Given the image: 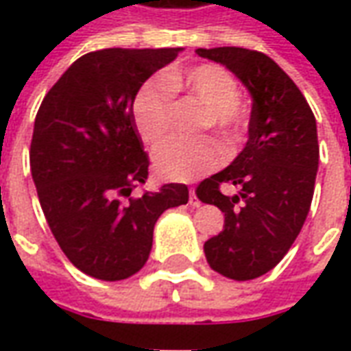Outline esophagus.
<instances>
[{
    "label": "esophagus",
    "instance_id": "obj_1",
    "mask_svg": "<svg viewBox=\"0 0 351 351\" xmlns=\"http://www.w3.org/2000/svg\"><path fill=\"white\" fill-rule=\"evenodd\" d=\"M190 205L191 206H199V205H201V201H199L197 195H195V190H193V188H190Z\"/></svg>",
    "mask_w": 351,
    "mask_h": 351
}]
</instances>
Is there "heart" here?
I'll use <instances>...</instances> for the list:
<instances>
[{
  "label": "heart",
  "instance_id": "heart-1",
  "mask_svg": "<svg viewBox=\"0 0 351 351\" xmlns=\"http://www.w3.org/2000/svg\"><path fill=\"white\" fill-rule=\"evenodd\" d=\"M184 92L203 107L201 128L216 131L228 148L239 143L246 110L239 101L235 77L221 65L201 64L186 71L171 69L161 80H148L133 97L131 116L146 145H160L167 137L173 92ZM156 169L167 180H193L220 165V150L213 138L171 141L154 154Z\"/></svg>",
  "mask_w": 351,
  "mask_h": 351
}]
</instances>
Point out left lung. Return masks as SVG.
<instances>
[{"label":"left lung","instance_id":"left-lung-1","mask_svg":"<svg viewBox=\"0 0 351 351\" xmlns=\"http://www.w3.org/2000/svg\"><path fill=\"white\" fill-rule=\"evenodd\" d=\"M195 52L226 65L254 101L243 152L195 190L226 216L223 229L205 243L208 265L228 278L254 280L282 261L308 216L319 161L316 118L293 80L263 52ZM221 183H233L239 193L223 196Z\"/></svg>","mask_w":351,"mask_h":351}]
</instances>
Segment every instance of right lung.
Returning <instances> with one entry per match:
<instances>
[{
  "label": "right lung",
  "mask_w": 351,
  "mask_h": 351,
  "mask_svg": "<svg viewBox=\"0 0 351 351\" xmlns=\"http://www.w3.org/2000/svg\"><path fill=\"white\" fill-rule=\"evenodd\" d=\"M182 49H103L80 56L37 110L29 167L52 235L88 276L116 282L145 267L161 214L188 203L186 184L131 197L148 178L133 123L135 93Z\"/></svg>",
  "instance_id": "add662e5"
}]
</instances>
